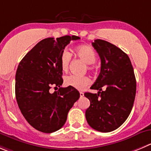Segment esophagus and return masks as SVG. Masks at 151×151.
<instances>
[{
	"mask_svg": "<svg viewBox=\"0 0 151 151\" xmlns=\"http://www.w3.org/2000/svg\"><path fill=\"white\" fill-rule=\"evenodd\" d=\"M84 93H83V92H80V97L82 98V97H84Z\"/></svg>",
	"mask_w": 151,
	"mask_h": 151,
	"instance_id": "obj_1",
	"label": "esophagus"
}]
</instances>
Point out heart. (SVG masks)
I'll use <instances>...</instances> for the list:
<instances>
[{
	"instance_id": "heart-1",
	"label": "heart",
	"mask_w": 151,
	"mask_h": 151,
	"mask_svg": "<svg viewBox=\"0 0 151 151\" xmlns=\"http://www.w3.org/2000/svg\"><path fill=\"white\" fill-rule=\"evenodd\" d=\"M76 55L87 64V68L91 70L93 68V63L96 61L97 55L94 49L90 45L83 44L75 49ZM71 61V53L65 49L62 51L60 56V64L63 71L68 70L69 64ZM64 84L66 86L72 87L76 90H81L90 84V79L87 76H78L76 75H69L64 78Z\"/></svg>"
}]
</instances>
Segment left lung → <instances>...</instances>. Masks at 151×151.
Masks as SVG:
<instances>
[{
    "instance_id": "left-lung-1",
    "label": "left lung",
    "mask_w": 151,
    "mask_h": 151,
    "mask_svg": "<svg viewBox=\"0 0 151 151\" xmlns=\"http://www.w3.org/2000/svg\"><path fill=\"white\" fill-rule=\"evenodd\" d=\"M92 45L101 59V72L90 87L98 93H84L90 101L85 116L92 128L107 133L119 127L130 115L136 96V78L128 55L121 49L101 39Z\"/></svg>"
}]
</instances>
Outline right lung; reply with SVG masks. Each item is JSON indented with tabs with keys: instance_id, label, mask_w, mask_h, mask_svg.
<instances>
[{
	"instance_id": "1",
	"label": "right lung",
	"mask_w": 151,
	"mask_h": 151,
	"mask_svg": "<svg viewBox=\"0 0 151 151\" xmlns=\"http://www.w3.org/2000/svg\"><path fill=\"white\" fill-rule=\"evenodd\" d=\"M79 37L65 35L47 38L38 42L19 63L15 75V97L27 122L39 131L50 133L67 121L69 110L80 93L63 84L60 56L66 46ZM55 86L58 91L50 93Z\"/></svg>"
}]
</instances>
